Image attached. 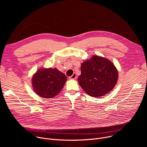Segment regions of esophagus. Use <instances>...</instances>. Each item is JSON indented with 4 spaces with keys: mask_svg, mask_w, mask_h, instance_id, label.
<instances>
[{
    "mask_svg": "<svg viewBox=\"0 0 147 147\" xmlns=\"http://www.w3.org/2000/svg\"><path fill=\"white\" fill-rule=\"evenodd\" d=\"M77 78V76H76V73H73V74L71 76H70L69 77V79H75L76 78Z\"/></svg>",
    "mask_w": 147,
    "mask_h": 147,
    "instance_id": "obj_1",
    "label": "esophagus"
}]
</instances>
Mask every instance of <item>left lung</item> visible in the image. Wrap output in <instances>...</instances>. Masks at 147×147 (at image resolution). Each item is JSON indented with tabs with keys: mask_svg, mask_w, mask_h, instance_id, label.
I'll use <instances>...</instances> for the list:
<instances>
[{
	"mask_svg": "<svg viewBox=\"0 0 147 147\" xmlns=\"http://www.w3.org/2000/svg\"><path fill=\"white\" fill-rule=\"evenodd\" d=\"M118 80V71L111 61L98 56L82 64L79 85L90 96L99 97L111 91Z\"/></svg>",
	"mask_w": 147,
	"mask_h": 147,
	"instance_id": "obj_1",
	"label": "left lung"
}]
</instances>
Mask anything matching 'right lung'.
I'll use <instances>...</instances> for the list:
<instances>
[{
  "mask_svg": "<svg viewBox=\"0 0 147 147\" xmlns=\"http://www.w3.org/2000/svg\"><path fill=\"white\" fill-rule=\"evenodd\" d=\"M67 81L66 76L55 68H41L32 78V86L36 93L44 98L58 95Z\"/></svg>",
  "mask_w": 147,
  "mask_h": 147,
  "instance_id": "right-lung-1",
  "label": "right lung"
}]
</instances>
